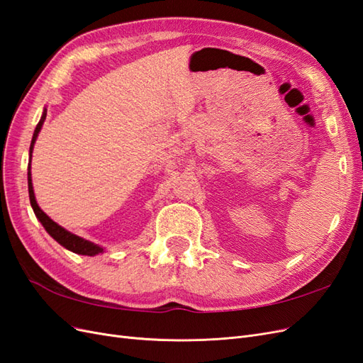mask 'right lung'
Instances as JSON below:
<instances>
[{
	"label": "right lung",
	"mask_w": 363,
	"mask_h": 363,
	"mask_svg": "<svg viewBox=\"0 0 363 363\" xmlns=\"http://www.w3.org/2000/svg\"><path fill=\"white\" fill-rule=\"evenodd\" d=\"M47 118V108L43 111L42 113V118L39 121V124L36 125V130L35 133H33V139H31V145H30V163H28V195H30V203H31V207H33V212H35L36 218L40 221V224L43 225V228L47 230L48 235L54 239L57 240V242L65 247L67 250L72 251V252H77V255H83V256H95V255H100V252H103V248L100 245H96L94 242H91V240H86L80 236H77L71 232H68V230H65L63 227H60L57 223H54L52 219L42 211V208L38 206V201H36V196H35V191H33V183H31V152H33V147H35V142L38 139V135L39 131L43 125V121H45Z\"/></svg>",
	"instance_id": "obj_1"
}]
</instances>
